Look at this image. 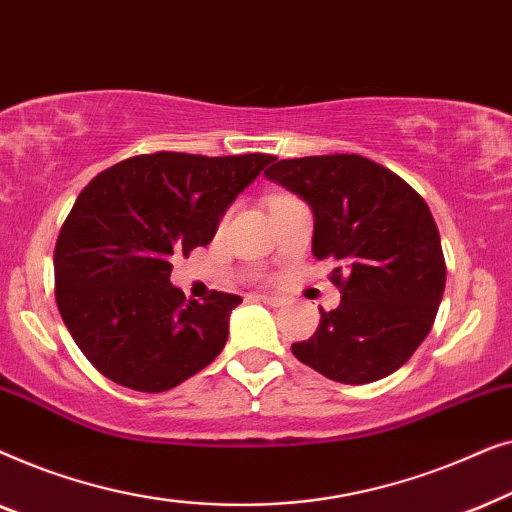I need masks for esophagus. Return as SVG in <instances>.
Instances as JSON below:
<instances>
[{"label": "esophagus", "mask_w": 512, "mask_h": 512, "mask_svg": "<svg viewBox=\"0 0 512 512\" xmlns=\"http://www.w3.org/2000/svg\"><path fill=\"white\" fill-rule=\"evenodd\" d=\"M263 300L265 305H270V307H282V305H286V300L282 298V296H270V293H263V296H258Z\"/></svg>", "instance_id": "obj_1"}]
</instances>
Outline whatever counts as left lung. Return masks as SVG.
Returning <instances> with one entry per match:
<instances>
[{
    "instance_id": "1",
    "label": "left lung",
    "mask_w": 512,
    "mask_h": 512,
    "mask_svg": "<svg viewBox=\"0 0 512 512\" xmlns=\"http://www.w3.org/2000/svg\"><path fill=\"white\" fill-rule=\"evenodd\" d=\"M265 177L314 216L312 254L333 265L342 300L321 312L298 361L328 380L368 384L396 373L429 335L445 258L429 205L387 167L356 153L279 160Z\"/></svg>"
}]
</instances>
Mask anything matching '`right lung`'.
<instances>
[{
    "label": "right lung",
    "instance_id": "obj_1",
    "mask_svg": "<svg viewBox=\"0 0 512 512\" xmlns=\"http://www.w3.org/2000/svg\"><path fill=\"white\" fill-rule=\"evenodd\" d=\"M275 156L160 151L123 160L76 198L55 244V300L86 359L121 387L158 394L209 366L228 340L233 293L191 300L172 256L205 247Z\"/></svg>",
    "mask_w": 512,
    "mask_h": 512
}]
</instances>
